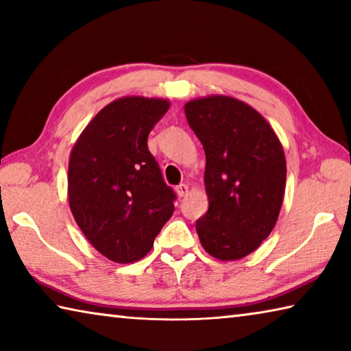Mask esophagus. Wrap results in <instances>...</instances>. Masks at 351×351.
<instances>
[{"label": "esophagus", "mask_w": 351, "mask_h": 351, "mask_svg": "<svg viewBox=\"0 0 351 351\" xmlns=\"http://www.w3.org/2000/svg\"><path fill=\"white\" fill-rule=\"evenodd\" d=\"M175 190H176L178 197L182 198V197H186V195L189 193V186H187V184H180V186H176Z\"/></svg>", "instance_id": "obj_1"}]
</instances>
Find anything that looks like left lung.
<instances>
[{
    "instance_id": "8db88e82",
    "label": "left lung",
    "mask_w": 351,
    "mask_h": 351,
    "mask_svg": "<svg viewBox=\"0 0 351 351\" xmlns=\"http://www.w3.org/2000/svg\"><path fill=\"white\" fill-rule=\"evenodd\" d=\"M184 111L206 153L209 210L197 221L199 241L212 257L240 260L277 223L287 186L283 147L266 119L239 99H195Z\"/></svg>"
}]
</instances>
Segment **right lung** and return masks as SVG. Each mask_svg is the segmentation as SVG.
Instances as JSON below:
<instances>
[{
  "label": "right lung",
  "instance_id": "1",
  "mask_svg": "<svg viewBox=\"0 0 351 351\" xmlns=\"http://www.w3.org/2000/svg\"><path fill=\"white\" fill-rule=\"evenodd\" d=\"M169 106L164 99H117L94 116L71 152V212L88 241L116 263L145 257L173 213L176 195L147 145Z\"/></svg>",
  "mask_w": 351,
  "mask_h": 351
}]
</instances>
